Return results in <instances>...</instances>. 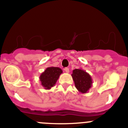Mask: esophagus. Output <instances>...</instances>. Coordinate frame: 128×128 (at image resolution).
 Instances as JSON below:
<instances>
[{
    "mask_svg": "<svg viewBox=\"0 0 128 128\" xmlns=\"http://www.w3.org/2000/svg\"><path fill=\"white\" fill-rule=\"evenodd\" d=\"M64 70H65V72H67V73H69V69L68 68H65V69H64Z\"/></svg>",
    "mask_w": 128,
    "mask_h": 128,
    "instance_id": "1",
    "label": "esophagus"
}]
</instances>
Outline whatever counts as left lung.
Segmentation results:
<instances>
[{
    "instance_id": "obj_1",
    "label": "left lung",
    "mask_w": 128,
    "mask_h": 128,
    "mask_svg": "<svg viewBox=\"0 0 128 128\" xmlns=\"http://www.w3.org/2000/svg\"><path fill=\"white\" fill-rule=\"evenodd\" d=\"M71 76L78 91L82 94L88 92L93 83L90 74L82 69H76L73 70Z\"/></svg>"
}]
</instances>
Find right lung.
<instances>
[{
	"label": "right lung",
	"instance_id": "add662e5",
	"mask_svg": "<svg viewBox=\"0 0 128 128\" xmlns=\"http://www.w3.org/2000/svg\"><path fill=\"white\" fill-rule=\"evenodd\" d=\"M62 73L60 68L57 67L47 68L40 76L41 86L46 90H50L54 86L59 76Z\"/></svg>",
	"mask_w": 128,
	"mask_h": 128
}]
</instances>
